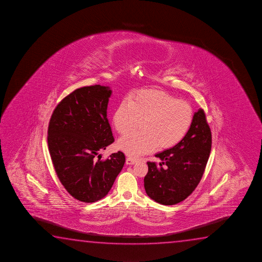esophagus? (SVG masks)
Wrapping results in <instances>:
<instances>
[{
  "label": "esophagus",
  "instance_id": "34e87169",
  "mask_svg": "<svg viewBox=\"0 0 262 262\" xmlns=\"http://www.w3.org/2000/svg\"><path fill=\"white\" fill-rule=\"evenodd\" d=\"M136 163V160L133 159V158H127L126 159V164L127 165H133V164Z\"/></svg>",
  "mask_w": 262,
  "mask_h": 262
}]
</instances>
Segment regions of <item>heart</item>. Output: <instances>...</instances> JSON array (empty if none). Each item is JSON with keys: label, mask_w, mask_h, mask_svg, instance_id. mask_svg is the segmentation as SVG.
I'll return each mask as SVG.
<instances>
[{"label": "heart", "mask_w": 262, "mask_h": 262, "mask_svg": "<svg viewBox=\"0 0 262 262\" xmlns=\"http://www.w3.org/2000/svg\"><path fill=\"white\" fill-rule=\"evenodd\" d=\"M193 120L189 102L154 89L130 95L116 108L113 118L121 134L136 129L142 121V132L128 133L118 142L120 149L132 157L152 151L157 146L173 148L186 137Z\"/></svg>", "instance_id": "1"}]
</instances>
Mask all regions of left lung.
Here are the masks:
<instances>
[{
  "mask_svg": "<svg viewBox=\"0 0 262 262\" xmlns=\"http://www.w3.org/2000/svg\"><path fill=\"white\" fill-rule=\"evenodd\" d=\"M212 147V133L204 110L193 114L189 132L179 144L156 154L159 164L148 162L146 193L164 205L184 201L201 180Z\"/></svg>",
  "mask_w": 262,
  "mask_h": 262,
  "instance_id": "left-lung-1",
  "label": "left lung"
}]
</instances>
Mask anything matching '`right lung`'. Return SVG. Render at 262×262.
Instances as JSON below:
<instances>
[{
	"mask_svg": "<svg viewBox=\"0 0 262 262\" xmlns=\"http://www.w3.org/2000/svg\"><path fill=\"white\" fill-rule=\"evenodd\" d=\"M109 86L78 88L55 108L48 129V145L61 184L73 198L94 203L104 198L125 163L121 151L105 160L102 150L114 141L107 119Z\"/></svg>",
	"mask_w": 262,
	"mask_h": 262,
	"instance_id": "obj_1",
	"label": "right lung"
}]
</instances>
